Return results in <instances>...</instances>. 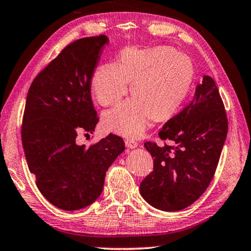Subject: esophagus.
I'll list each match as a JSON object with an SVG mask.
<instances>
[{
	"label": "esophagus",
	"instance_id": "obj_1",
	"mask_svg": "<svg viewBox=\"0 0 251 251\" xmlns=\"http://www.w3.org/2000/svg\"><path fill=\"white\" fill-rule=\"evenodd\" d=\"M125 145L128 149H135V148H137L138 144H137V142L134 141V140H126Z\"/></svg>",
	"mask_w": 251,
	"mask_h": 251
}]
</instances>
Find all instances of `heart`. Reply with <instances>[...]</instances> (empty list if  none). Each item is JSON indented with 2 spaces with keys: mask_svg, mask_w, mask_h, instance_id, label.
<instances>
[{
  "mask_svg": "<svg viewBox=\"0 0 251 251\" xmlns=\"http://www.w3.org/2000/svg\"><path fill=\"white\" fill-rule=\"evenodd\" d=\"M194 74L192 59L173 47L125 48L117 64L100 65L91 78L92 93L101 106L118 102L128 91V83L135 95L104 111L103 127L125 137H141L152 118L163 121L178 110L190 91Z\"/></svg>",
  "mask_w": 251,
  "mask_h": 251,
  "instance_id": "1",
  "label": "heart"
}]
</instances>
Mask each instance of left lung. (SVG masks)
<instances>
[{
	"mask_svg": "<svg viewBox=\"0 0 251 251\" xmlns=\"http://www.w3.org/2000/svg\"><path fill=\"white\" fill-rule=\"evenodd\" d=\"M227 134V118L214 80L204 75L195 97L159 132L174 147L147 142L153 171L140 185L151 206L175 212L188 207L212 181Z\"/></svg>",
	"mask_w": 251,
	"mask_h": 251,
	"instance_id": "1",
	"label": "left lung"
}]
</instances>
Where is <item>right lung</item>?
Masks as SVG:
<instances>
[{
    "label": "right lung",
    "instance_id": "obj_1",
    "mask_svg": "<svg viewBox=\"0 0 251 251\" xmlns=\"http://www.w3.org/2000/svg\"><path fill=\"white\" fill-rule=\"evenodd\" d=\"M106 36L67 45L32 81L22 121L21 138L30 173L54 206L76 211L102 192L108 168L125 150L109 134L98 143L78 145L77 134L95 132L98 116L91 100V78Z\"/></svg>",
    "mask_w": 251,
    "mask_h": 251
}]
</instances>
